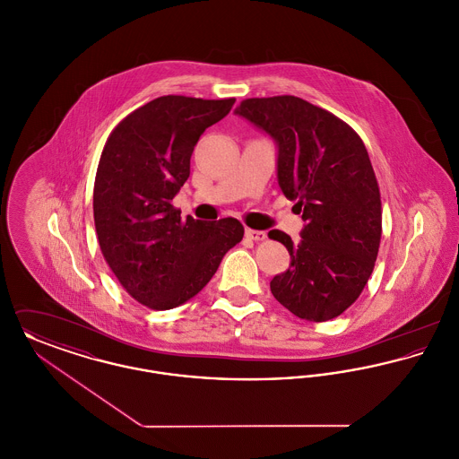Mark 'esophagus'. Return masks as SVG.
Segmentation results:
<instances>
[{"label": "esophagus", "instance_id": "obj_1", "mask_svg": "<svg viewBox=\"0 0 459 459\" xmlns=\"http://www.w3.org/2000/svg\"><path fill=\"white\" fill-rule=\"evenodd\" d=\"M246 238L251 240H264L266 234L263 230H255V229H246Z\"/></svg>", "mask_w": 459, "mask_h": 459}]
</instances>
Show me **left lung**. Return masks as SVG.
Returning <instances> with one entry per match:
<instances>
[{
  "mask_svg": "<svg viewBox=\"0 0 459 459\" xmlns=\"http://www.w3.org/2000/svg\"><path fill=\"white\" fill-rule=\"evenodd\" d=\"M236 115L275 141L279 186L305 220L298 244L268 232L290 255L270 290L303 320H332L359 298L378 255L382 203L368 152L346 122L296 96L249 98Z\"/></svg>",
  "mask_w": 459,
  "mask_h": 459,
  "instance_id": "left-lung-1",
  "label": "left lung"
}]
</instances>
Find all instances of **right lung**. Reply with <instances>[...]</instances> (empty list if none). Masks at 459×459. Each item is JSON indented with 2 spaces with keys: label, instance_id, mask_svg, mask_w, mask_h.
Here are the masks:
<instances>
[{
  "label": "right lung",
  "instance_id": "right-lung-1",
  "mask_svg": "<svg viewBox=\"0 0 459 459\" xmlns=\"http://www.w3.org/2000/svg\"><path fill=\"white\" fill-rule=\"evenodd\" d=\"M234 103L161 96L134 109L107 139L92 195L96 234L111 272L141 305H184L242 240L239 220H182L172 204L201 134Z\"/></svg>",
  "mask_w": 459,
  "mask_h": 459
}]
</instances>
